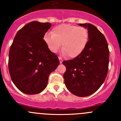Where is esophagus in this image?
Segmentation results:
<instances>
[{
	"instance_id": "1",
	"label": "esophagus",
	"mask_w": 121,
	"mask_h": 121,
	"mask_svg": "<svg viewBox=\"0 0 121 121\" xmlns=\"http://www.w3.org/2000/svg\"><path fill=\"white\" fill-rule=\"evenodd\" d=\"M58 59H59V61H60V64H61L62 63H63V59H62L61 58V57H59V58H58Z\"/></svg>"
}]
</instances>
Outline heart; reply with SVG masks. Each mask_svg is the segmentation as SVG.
<instances>
[{
    "mask_svg": "<svg viewBox=\"0 0 121 121\" xmlns=\"http://www.w3.org/2000/svg\"><path fill=\"white\" fill-rule=\"evenodd\" d=\"M88 39V32L85 28L70 24L55 27L52 33H47L43 38L51 52L57 53L62 45L63 54L70 58H76L82 54L87 45Z\"/></svg>",
    "mask_w": 121,
    "mask_h": 121,
    "instance_id": "b5f03b06",
    "label": "heart"
}]
</instances>
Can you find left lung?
<instances>
[{"label":"left lung","instance_id":"1","mask_svg":"<svg viewBox=\"0 0 121 121\" xmlns=\"http://www.w3.org/2000/svg\"><path fill=\"white\" fill-rule=\"evenodd\" d=\"M87 29L89 39L86 48L76 58L64 61L63 77L69 91L78 97H86L97 91L108 72L109 50L104 36L90 23L79 24Z\"/></svg>","mask_w":121,"mask_h":121}]
</instances>
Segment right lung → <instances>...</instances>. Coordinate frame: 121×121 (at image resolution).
Here are the masks:
<instances>
[{"label": "right lung", "instance_id": "1", "mask_svg": "<svg viewBox=\"0 0 121 121\" xmlns=\"http://www.w3.org/2000/svg\"><path fill=\"white\" fill-rule=\"evenodd\" d=\"M51 26L49 22L32 21L16 34L9 52L11 79L20 91L36 94L47 87L48 77L60 64L58 57L43 40Z\"/></svg>", "mask_w": 121, "mask_h": 121}]
</instances>
